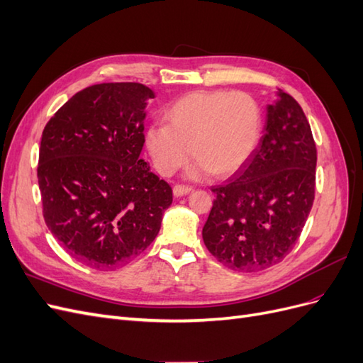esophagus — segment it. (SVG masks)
I'll list each match as a JSON object with an SVG mask.
<instances>
[{
  "label": "esophagus",
  "mask_w": 363,
  "mask_h": 363,
  "mask_svg": "<svg viewBox=\"0 0 363 363\" xmlns=\"http://www.w3.org/2000/svg\"><path fill=\"white\" fill-rule=\"evenodd\" d=\"M172 191H174L175 196H183L186 194L192 192V188H191V186H184V184H175Z\"/></svg>",
  "instance_id": "1"
}]
</instances>
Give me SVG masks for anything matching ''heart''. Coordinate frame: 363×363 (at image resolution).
<instances>
[{"instance_id":"obj_1","label":"heart","mask_w":363,"mask_h":363,"mask_svg":"<svg viewBox=\"0 0 363 363\" xmlns=\"http://www.w3.org/2000/svg\"><path fill=\"white\" fill-rule=\"evenodd\" d=\"M168 124L155 123L145 142L162 175H171L191 156L196 163L191 175L212 171L218 177L235 174L256 151L263 113L247 92L196 91L182 96L167 112Z\"/></svg>"}]
</instances>
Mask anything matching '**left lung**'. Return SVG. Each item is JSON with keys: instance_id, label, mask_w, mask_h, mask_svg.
Here are the masks:
<instances>
[{"instance_id": "1", "label": "left lung", "mask_w": 363, "mask_h": 363, "mask_svg": "<svg viewBox=\"0 0 363 363\" xmlns=\"http://www.w3.org/2000/svg\"><path fill=\"white\" fill-rule=\"evenodd\" d=\"M316 147L303 108L277 91L267 124L244 171L223 184L203 227L212 256L233 271L256 272L286 257L315 199Z\"/></svg>"}]
</instances>
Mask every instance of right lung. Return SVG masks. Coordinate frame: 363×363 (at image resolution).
Listing matches in <instances>:
<instances>
[{"label":"right lung","mask_w":363,"mask_h":363,"mask_svg":"<svg viewBox=\"0 0 363 363\" xmlns=\"http://www.w3.org/2000/svg\"><path fill=\"white\" fill-rule=\"evenodd\" d=\"M140 83L77 92L43 128L38 182L43 219L69 255L112 271L156 239L171 186L140 159L148 100Z\"/></svg>","instance_id":"1"}]
</instances>
